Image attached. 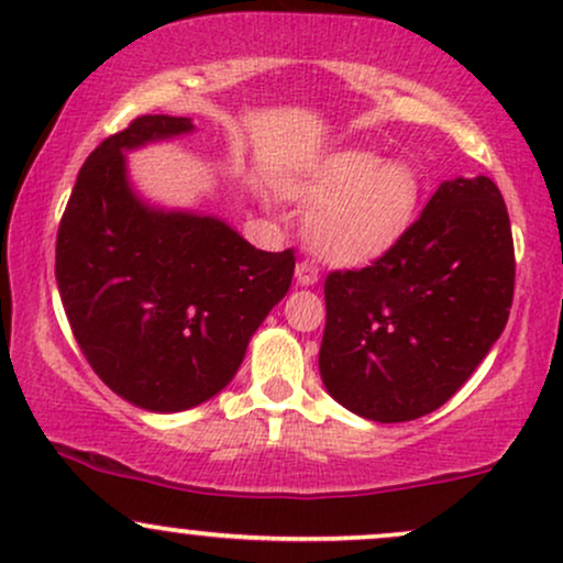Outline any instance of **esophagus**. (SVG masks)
<instances>
[{
  "mask_svg": "<svg viewBox=\"0 0 563 563\" xmlns=\"http://www.w3.org/2000/svg\"><path fill=\"white\" fill-rule=\"evenodd\" d=\"M318 280H320V275H318V269H314V264H309V262L296 264V283H299V286H314Z\"/></svg>",
  "mask_w": 563,
  "mask_h": 563,
  "instance_id": "obj_1",
  "label": "esophagus"
}]
</instances>
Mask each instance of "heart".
Masks as SVG:
<instances>
[{
	"label": "heart",
	"mask_w": 563,
	"mask_h": 563,
	"mask_svg": "<svg viewBox=\"0 0 563 563\" xmlns=\"http://www.w3.org/2000/svg\"><path fill=\"white\" fill-rule=\"evenodd\" d=\"M309 209L303 241L322 262L357 267L394 249L412 228L421 203L416 172L367 151H339L320 158L290 183Z\"/></svg>",
	"instance_id": "obj_1"
}]
</instances>
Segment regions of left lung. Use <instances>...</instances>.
I'll return each instance as SVG.
<instances>
[{
	"label": "left lung",
	"instance_id": "8db88e82",
	"mask_svg": "<svg viewBox=\"0 0 563 563\" xmlns=\"http://www.w3.org/2000/svg\"><path fill=\"white\" fill-rule=\"evenodd\" d=\"M514 238L489 177L448 179L371 267L325 277L320 376L367 421L434 412L500 339L514 301Z\"/></svg>",
	"mask_w": 563,
	"mask_h": 563
}]
</instances>
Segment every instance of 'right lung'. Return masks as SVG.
I'll list each match as a JSON object with an SVG mask.
<instances>
[{
	"instance_id": "1",
	"label": "right lung",
	"mask_w": 563,
	"mask_h": 563,
	"mask_svg": "<svg viewBox=\"0 0 563 563\" xmlns=\"http://www.w3.org/2000/svg\"><path fill=\"white\" fill-rule=\"evenodd\" d=\"M196 132L140 115L84 161L55 245L70 331L108 389L179 412L235 378L251 335L288 294L294 251L254 249L224 219L161 209L134 190L126 153Z\"/></svg>"
}]
</instances>
